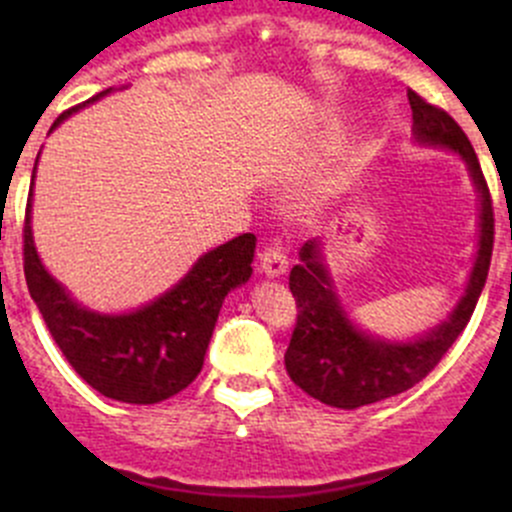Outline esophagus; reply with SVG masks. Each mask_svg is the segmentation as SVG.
Instances as JSON below:
<instances>
[{
    "instance_id": "obj_1",
    "label": "esophagus",
    "mask_w": 512,
    "mask_h": 512,
    "mask_svg": "<svg viewBox=\"0 0 512 512\" xmlns=\"http://www.w3.org/2000/svg\"><path fill=\"white\" fill-rule=\"evenodd\" d=\"M260 260H262V272H265V275H270V277L285 275L287 267H289L287 252L282 250L277 242H272V245H267L265 250H262Z\"/></svg>"
}]
</instances>
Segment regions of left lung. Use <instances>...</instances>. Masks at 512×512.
<instances>
[{
    "label": "left lung",
    "mask_w": 512,
    "mask_h": 512,
    "mask_svg": "<svg viewBox=\"0 0 512 512\" xmlns=\"http://www.w3.org/2000/svg\"><path fill=\"white\" fill-rule=\"evenodd\" d=\"M409 103L414 111V133L418 141L458 151L468 163L473 183L480 193L478 257L466 294L453 309L448 322L416 342L389 344L366 337L364 332L352 327L334 297L327 270L319 262L317 242H304L299 252L302 265H294L289 272V289L297 302V324L289 339L285 366L299 389L337 409H359V406L376 404L389 396L404 394L406 389L426 379L428 371L443 359L458 334L471 322V314L488 277L495 218L493 200H490L476 151L451 113L433 106L411 89Z\"/></svg>",
    "instance_id": "left-lung-1"
}]
</instances>
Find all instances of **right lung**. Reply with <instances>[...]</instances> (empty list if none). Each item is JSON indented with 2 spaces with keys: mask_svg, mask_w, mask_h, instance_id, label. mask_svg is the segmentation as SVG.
Segmentation results:
<instances>
[{
  "mask_svg": "<svg viewBox=\"0 0 512 512\" xmlns=\"http://www.w3.org/2000/svg\"><path fill=\"white\" fill-rule=\"evenodd\" d=\"M108 91L111 89L86 103ZM76 108L79 106L61 113L51 128ZM29 210L32 190L22 230L24 277L56 347L76 374L103 396L123 404H158L183 391L203 369L205 349L225 294L250 280L255 235L245 232L210 250L178 285L148 307L108 317L81 309L64 287L49 277L34 250Z\"/></svg>",
  "mask_w": 512,
  "mask_h": 512,
  "instance_id": "right-lung-1",
  "label": "right lung"
}]
</instances>
